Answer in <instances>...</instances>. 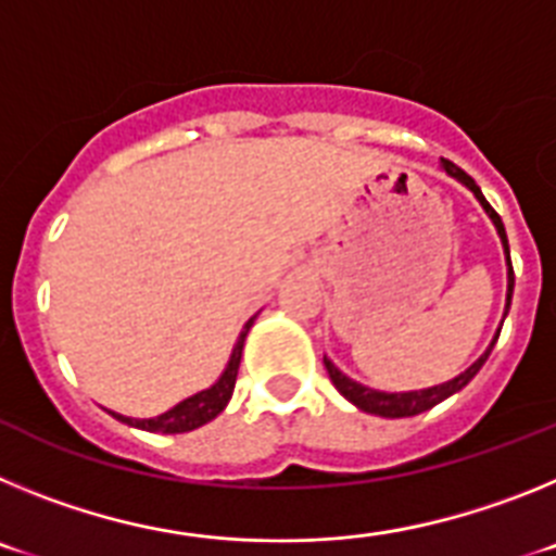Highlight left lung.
<instances>
[{
    "instance_id": "obj_1",
    "label": "left lung",
    "mask_w": 556,
    "mask_h": 556,
    "mask_svg": "<svg viewBox=\"0 0 556 556\" xmlns=\"http://www.w3.org/2000/svg\"><path fill=\"white\" fill-rule=\"evenodd\" d=\"M440 169L445 172V175H451L454 180H459L465 189L473 191V198L479 200V205L484 208V214L490 217V223L495 225V230H498V239H501V248H504V255H507V306H504V317H507L509 312V303H513V287H515V273H513V262H509V242H507V230H504V223H501V217L493 211V205L484 200V194H481V189L476 186V180L470 178L468 172H462L459 166L451 164V161H440ZM501 326H504V320H501ZM501 328L495 331L493 342L488 345V351L481 353L479 358H476L473 365L468 367L465 372H459V376H454L451 381H443V384H434V387H426V390H409V392H384V390H372V387H365L358 384V381H353L351 376H345V372L339 370L337 365H333L331 358L323 356V362H326V370L328 376H331L333 387L339 390V395L348 397L356 409L367 412V415H378V417H415L420 415V412H429L431 406L443 404L445 397H451L454 392H459L462 387L470 384V378L476 376V372L481 370V365L488 362L490 351H493L495 339H498Z\"/></svg>"
}]
</instances>
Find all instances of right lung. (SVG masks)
Wrapping results in <instances>:
<instances>
[{
	"instance_id": "add662e5",
	"label": "right lung",
	"mask_w": 556,
	"mask_h": 556,
	"mask_svg": "<svg viewBox=\"0 0 556 556\" xmlns=\"http://www.w3.org/2000/svg\"><path fill=\"white\" fill-rule=\"evenodd\" d=\"M255 317H258V314H253V317L244 323L242 331H239V337H236L233 342V351H230L228 365H225V370L219 372V378L214 384L194 392V395L184 397L180 404H175L172 409L161 412V415L155 417H127L119 415V412H111V415L116 417L119 424L132 426V429L141 431H152V434H184V431H194L200 429V426L208 424V420H214V417L228 406L230 395H233L236 376H239V362H242L244 351V339H248V331L255 323Z\"/></svg>"
}]
</instances>
